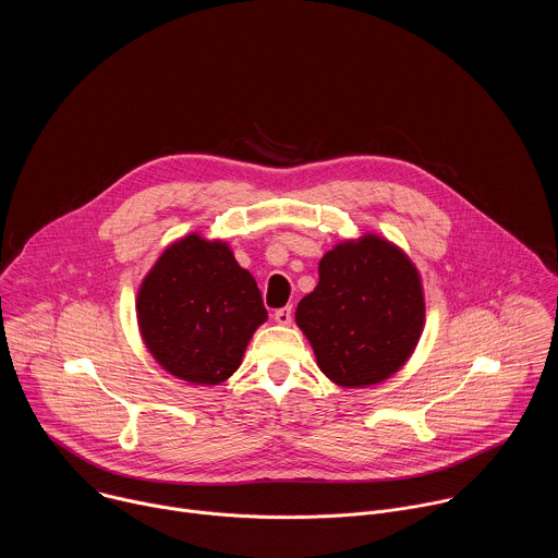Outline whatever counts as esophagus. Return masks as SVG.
<instances>
[{
    "mask_svg": "<svg viewBox=\"0 0 558 558\" xmlns=\"http://www.w3.org/2000/svg\"><path fill=\"white\" fill-rule=\"evenodd\" d=\"M274 320H276L280 327H289V325H291V320H293V311H291V306H282V308H278V311L274 313Z\"/></svg>",
    "mask_w": 558,
    "mask_h": 558,
    "instance_id": "1",
    "label": "esophagus"
}]
</instances>
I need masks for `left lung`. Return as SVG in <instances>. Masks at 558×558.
<instances>
[{
    "mask_svg": "<svg viewBox=\"0 0 558 558\" xmlns=\"http://www.w3.org/2000/svg\"><path fill=\"white\" fill-rule=\"evenodd\" d=\"M320 282L295 308L320 371L342 388H368L400 371L426 323L424 284L404 250L377 233L333 245Z\"/></svg>",
    "mask_w": 558,
    "mask_h": 558,
    "instance_id": "left-lung-1",
    "label": "left lung"
}]
</instances>
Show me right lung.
Masks as SVG:
<instances>
[{
	"mask_svg": "<svg viewBox=\"0 0 558 558\" xmlns=\"http://www.w3.org/2000/svg\"><path fill=\"white\" fill-rule=\"evenodd\" d=\"M136 323L143 344L170 375L216 386L241 366L267 308L231 247L192 231L168 245L141 280Z\"/></svg>",
	"mask_w": 558,
	"mask_h": 558,
	"instance_id": "right-lung-1",
	"label": "right lung"
}]
</instances>
